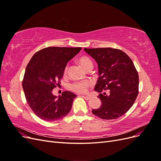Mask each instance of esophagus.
I'll list each match as a JSON object with an SVG mask.
<instances>
[{"instance_id":"obj_1","label":"esophagus","mask_w":161,"mask_h":161,"mask_svg":"<svg viewBox=\"0 0 161 161\" xmlns=\"http://www.w3.org/2000/svg\"><path fill=\"white\" fill-rule=\"evenodd\" d=\"M82 98H84L86 101H88V100H89L91 99V97H89V96H85V95H83V96H82Z\"/></svg>"}]
</instances>
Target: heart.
Instances as JSON below:
<instances>
[{"mask_svg":"<svg viewBox=\"0 0 161 161\" xmlns=\"http://www.w3.org/2000/svg\"><path fill=\"white\" fill-rule=\"evenodd\" d=\"M78 62L80 66L83 69L85 70L89 69V68H92V62L89 57L87 56H81L78 60ZM67 72V67L65 69L64 73ZM90 85L89 82H76L73 83L71 85V89L78 93H84L87 90V87Z\"/></svg>","mask_w":161,"mask_h":161,"instance_id":"b5f03b06","label":"heart"}]
</instances>
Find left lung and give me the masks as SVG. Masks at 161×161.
I'll list each match as a JSON object with an SVG mask.
<instances>
[{
	"label": "left lung",
	"mask_w": 161,
	"mask_h": 161,
	"mask_svg": "<svg viewBox=\"0 0 161 161\" xmlns=\"http://www.w3.org/2000/svg\"><path fill=\"white\" fill-rule=\"evenodd\" d=\"M84 50L98 65L99 78L95 91L99 92L102 105L92 109V113L103 119L119 118L131 108L138 94L139 78L133 62L125 52L114 48ZM107 90L110 92L108 95L102 93Z\"/></svg>",
	"instance_id": "obj_1"
}]
</instances>
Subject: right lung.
Masks as SVG:
<instances>
[{
	"label": "right lung",
	"instance_id": "add662e5",
	"mask_svg": "<svg viewBox=\"0 0 161 161\" xmlns=\"http://www.w3.org/2000/svg\"><path fill=\"white\" fill-rule=\"evenodd\" d=\"M81 49L46 47L36 52L28 63L22 86L27 102L38 118L54 121L70 112L76 95L64 91L62 96L56 97L53 95L52 90L64 75L67 63Z\"/></svg>",
	"mask_w": 161,
	"mask_h": 161
}]
</instances>
